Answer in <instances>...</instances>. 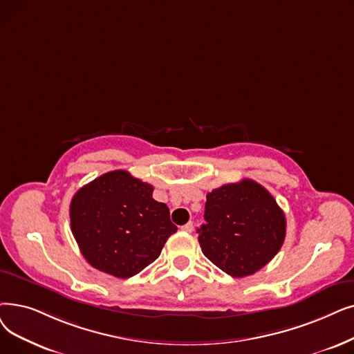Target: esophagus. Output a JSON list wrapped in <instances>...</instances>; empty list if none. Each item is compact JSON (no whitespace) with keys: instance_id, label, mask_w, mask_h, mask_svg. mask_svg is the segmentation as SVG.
<instances>
[{"instance_id":"obj_1","label":"esophagus","mask_w":354,"mask_h":354,"mask_svg":"<svg viewBox=\"0 0 354 354\" xmlns=\"http://www.w3.org/2000/svg\"><path fill=\"white\" fill-rule=\"evenodd\" d=\"M180 230H182V232H185V233H192V230H194V224H192V221L187 223L185 225H182V227H180Z\"/></svg>"}]
</instances>
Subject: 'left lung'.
<instances>
[{
    "instance_id": "8db88e82",
    "label": "left lung",
    "mask_w": 354,
    "mask_h": 354,
    "mask_svg": "<svg viewBox=\"0 0 354 354\" xmlns=\"http://www.w3.org/2000/svg\"><path fill=\"white\" fill-rule=\"evenodd\" d=\"M198 241L211 262L233 278L268 265L282 248L286 220L270 192L252 179L207 194Z\"/></svg>"
}]
</instances>
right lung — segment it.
Listing matches in <instances>:
<instances>
[{"instance_id":"right-lung-1","label":"right lung","mask_w":354,"mask_h":354,"mask_svg":"<svg viewBox=\"0 0 354 354\" xmlns=\"http://www.w3.org/2000/svg\"><path fill=\"white\" fill-rule=\"evenodd\" d=\"M151 195V185L121 169L98 176L73 195L72 234L91 266L127 279L160 256L178 227L166 204Z\"/></svg>"}]
</instances>
